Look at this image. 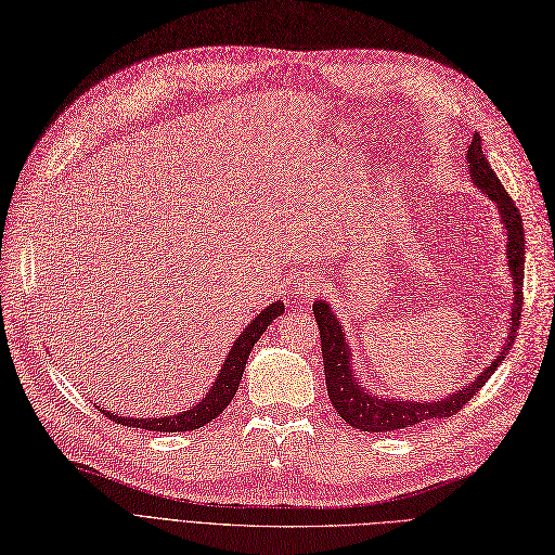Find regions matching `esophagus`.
Masks as SVG:
<instances>
[{
    "mask_svg": "<svg viewBox=\"0 0 555 555\" xmlns=\"http://www.w3.org/2000/svg\"><path fill=\"white\" fill-rule=\"evenodd\" d=\"M318 288H320V276L313 274V272L304 274V279L297 281V291H299V295H304V297H313V295L318 293Z\"/></svg>",
    "mask_w": 555,
    "mask_h": 555,
    "instance_id": "obj_1",
    "label": "esophagus"
}]
</instances>
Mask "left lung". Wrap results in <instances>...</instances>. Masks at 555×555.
I'll list each match as a JSON object with an SVG mask.
<instances>
[{
    "mask_svg": "<svg viewBox=\"0 0 555 555\" xmlns=\"http://www.w3.org/2000/svg\"><path fill=\"white\" fill-rule=\"evenodd\" d=\"M468 164L470 175L477 189L485 191L489 198L498 205L500 217H503L505 230H507V264L514 279V309H512V332L507 336V344L495 357V362L477 375V380L466 385L463 389L454 391L442 401L434 403H413V401H397V399H383L366 391L360 383L352 378L350 369V348L346 346V334L341 325L336 323V315L330 311L323 299L313 304V315L320 330V348H323V364H325V383L327 395L336 413L341 415L352 428L360 431H399L405 426H415L428 420H442L452 417L459 410L466 405L477 391L487 385L491 373L503 362V357L509 352L518 325H521V307H524V262H526V235H524V221L521 211L509 198L505 186L500 184L495 172L491 170L489 160L481 152L479 133L473 135V142L468 147Z\"/></svg>",
    "mask_w": 555,
    "mask_h": 555,
    "instance_id": "8db88e82",
    "label": "left lung"
}]
</instances>
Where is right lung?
<instances>
[{
	"instance_id": "1",
	"label": "right lung",
	"mask_w": 555,
	"mask_h": 555,
	"mask_svg": "<svg viewBox=\"0 0 555 555\" xmlns=\"http://www.w3.org/2000/svg\"><path fill=\"white\" fill-rule=\"evenodd\" d=\"M283 313V304L276 301L272 307H267L260 315H256V320L251 325H248L240 338L237 344L230 348L225 362L221 366V373L217 375V383L207 391L205 399L193 405L191 410H184L180 415H172V417H150V420H133V417H119L115 413H105V417H111L117 424L124 426H135V428H145V431H166V434H180V431H195V428H201L205 424H209L214 417H219L225 405L235 399L237 395V387L242 380V373L248 360V352L256 346L258 338L262 336V332L270 327L272 320H276Z\"/></svg>"
}]
</instances>
